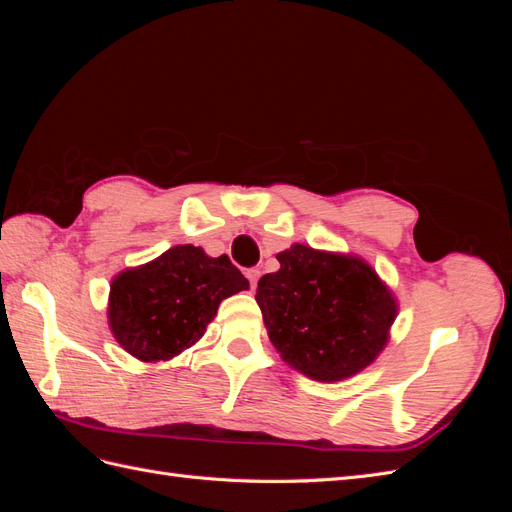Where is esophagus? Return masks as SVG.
Instances as JSON below:
<instances>
[{"label": "esophagus", "mask_w": 512, "mask_h": 512, "mask_svg": "<svg viewBox=\"0 0 512 512\" xmlns=\"http://www.w3.org/2000/svg\"><path fill=\"white\" fill-rule=\"evenodd\" d=\"M245 277H247V280H250V286H252V288H256V284H258V277H260V269H256V267L247 269V271H245Z\"/></svg>", "instance_id": "1"}]
</instances>
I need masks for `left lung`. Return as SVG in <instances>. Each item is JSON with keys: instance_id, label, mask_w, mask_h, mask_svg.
<instances>
[{"instance_id": "left-lung-1", "label": "left lung", "mask_w": 512, "mask_h": 512, "mask_svg": "<svg viewBox=\"0 0 512 512\" xmlns=\"http://www.w3.org/2000/svg\"><path fill=\"white\" fill-rule=\"evenodd\" d=\"M260 277L256 303L273 346L301 374L335 382L359 374L386 344L397 314L376 271L354 256L292 245Z\"/></svg>"}]
</instances>
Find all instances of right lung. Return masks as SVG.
<instances>
[{"label": "right lung", "instance_id": "right-lung-1", "mask_svg": "<svg viewBox=\"0 0 512 512\" xmlns=\"http://www.w3.org/2000/svg\"><path fill=\"white\" fill-rule=\"evenodd\" d=\"M250 286L230 258L170 247L149 265L119 273L108 320L117 342L141 361H166L203 337L220 303Z\"/></svg>", "mask_w": 512, "mask_h": 512}]
</instances>
